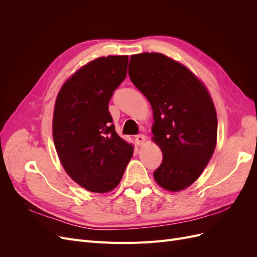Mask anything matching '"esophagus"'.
Returning <instances> with one entry per match:
<instances>
[{"label":"esophagus","mask_w":257,"mask_h":257,"mask_svg":"<svg viewBox=\"0 0 257 257\" xmlns=\"http://www.w3.org/2000/svg\"><path fill=\"white\" fill-rule=\"evenodd\" d=\"M135 141H136V144H137L139 147H141V146L144 145V143H145V141H146V136L143 135V134H139V135H137V136L135 137Z\"/></svg>","instance_id":"34e87169"}]
</instances>
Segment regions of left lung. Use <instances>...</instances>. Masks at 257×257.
Segmentation results:
<instances>
[{"mask_svg": "<svg viewBox=\"0 0 257 257\" xmlns=\"http://www.w3.org/2000/svg\"><path fill=\"white\" fill-rule=\"evenodd\" d=\"M128 76L153 110V141L163 152L155 181L172 192L188 188L216 145V112L206 87L185 66L158 52L131 56Z\"/></svg>", "mask_w": 257, "mask_h": 257, "instance_id": "left-lung-1", "label": "left lung"}]
</instances>
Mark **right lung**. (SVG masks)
Returning a JSON list of instances; mask_svg holds the SVG:
<instances>
[{
  "label": "right lung",
  "mask_w": 257,
  "mask_h": 257,
  "mask_svg": "<svg viewBox=\"0 0 257 257\" xmlns=\"http://www.w3.org/2000/svg\"><path fill=\"white\" fill-rule=\"evenodd\" d=\"M127 56L98 58L61 88L52 135L59 159L73 180L90 192L107 193L121 181L133 146L116 134L108 104L125 79Z\"/></svg>",
  "instance_id": "obj_1"
}]
</instances>
